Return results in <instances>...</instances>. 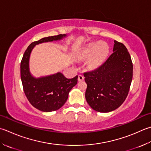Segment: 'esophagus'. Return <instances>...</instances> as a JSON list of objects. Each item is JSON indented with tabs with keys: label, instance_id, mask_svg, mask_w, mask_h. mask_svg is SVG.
<instances>
[{
	"label": "esophagus",
	"instance_id": "esophagus-1",
	"mask_svg": "<svg viewBox=\"0 0 151 151\" xmlns=\"http://www.w3.org/2000/svg\"><path fill=\"white\" fill-rule=\"evenodd\" d=\"M84 77L83 76L81 75H78V81H84Z\"/></svg>",
	"mask_w": 151,
	"mask_h": 151
}]
</instances>
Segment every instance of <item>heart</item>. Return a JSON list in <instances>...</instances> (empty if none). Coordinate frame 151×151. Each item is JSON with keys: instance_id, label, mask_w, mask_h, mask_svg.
I'll return each mask as SVG.
<instances>
[{"instance_id": "b5f03b06", "label": "heart", "mask_w": 151, "mask_h": 151, "mask_svg": "<svg viewBox=\"0 0 151 151\" xmlns=\"http://www.w3.org/2000/svg\"><path fill=\"white\" fill-rule=\"evenodd\" d=\"M109 46L105 42H91L82 50L79 58L82 60L88 59V65L91 69L99 67L109 55Z\"/></svg>"}]
</instances>
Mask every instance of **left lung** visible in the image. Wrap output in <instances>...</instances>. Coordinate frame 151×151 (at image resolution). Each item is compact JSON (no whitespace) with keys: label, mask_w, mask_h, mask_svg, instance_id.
<instances>
[{"label":"left lung","mask_w":151,"mask_h":151,"mask_svg":"<svg viewBox=\"0 0 151 151\" xmlns=\"http://www.w3.org/2000/svg\"><path fill=\"white\" fill-rule=\"evenodd\" d=\"M113 51L102 65L84 73L87 84L86 99L91 109L99 113L119 108L128 96L132 81L133 64L126 46L114 40Z\"/></svg>","instance_id":"left-lung-1"}]
</instances>
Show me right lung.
<instances>
[{"mask_svg":"<svg viewBox=\"0 0 151 151\" xmlns=\"http://www.w3.org/2000/svg\"><path fill=\"white\" fill-rule=\"evenodd\" d=\"M67 35H59L42 38L28 46L21 61V79L27 98L34 107L43 112L58 110L67 101L70 90L77 84L78 76L67 78L63 74H56L40 78L31 75L29 70V58L35 45L43 42L61 40Z\"/></svg>","mask_w":151,"mask_h":151,"instance_id":"1","label":"right lung"}]
</instances>
